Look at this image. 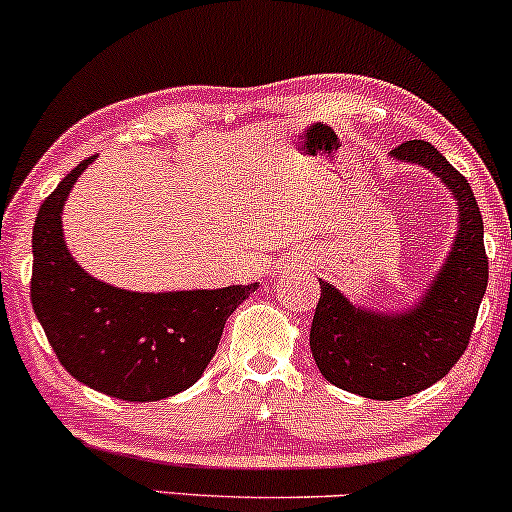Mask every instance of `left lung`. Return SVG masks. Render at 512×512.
Returning <instances> with one entry per match:
<instances>
[{"instance_id":"1","label":"left lung","mask_w":512,"mask_h":512,"mask_svg":"<svg viewBox=\"0 0 512 512\" xmlns=\"http://www.w3.org/2000/svg\"><path fill=\"white\" fill-rule=\"evenodd\" d=\"M392 158L431 170L457 204V233L443 267L416 303L404 310L354 305L320 279L310 351L332 385L368 399H399L448 375L469 344L489 284L484 221L472 187L436 146L414 139Z\"/></svg>"}]
</instances>
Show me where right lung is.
I'll return each mask as SVG.
<instances>
[{"label":"right lung","instance_id":"1","mask_svg":"<svg viewBox=\"0 0 512 512\" xmlns=\"http://www.w3.org/2000/svg\"><path fill=\"white\" fill-rule=\"evenodd\" d=\"M93 158L69 170L35 216L33 310L72 378L125 402H158L202 378L228 315L257 284L139 293L81 269L64 240L62 209Z\"/></svg>","mask_w":512,"mask_h":512}]
</instances>
